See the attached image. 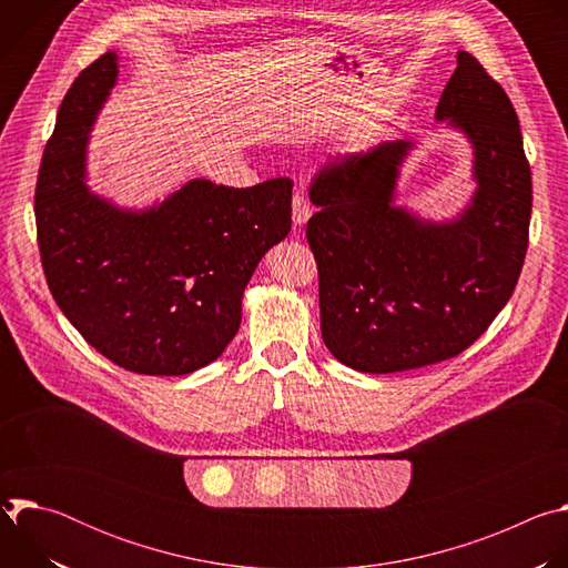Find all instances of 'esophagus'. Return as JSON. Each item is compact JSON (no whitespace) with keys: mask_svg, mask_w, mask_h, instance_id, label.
<instances>
[{"mask_svg":"<svg viewBox=\"0 0 568 568\" xmlns=\"http://www.w3.org/2000/svg\"><path fill=\"white\" fill-rule=\"evenodd\" d=\"M312 215V209H310V202L303 197V193H301V189L294 193V197H292V220H294V224H305L307 222V217Z\"/></svg>","mask_w":568,"mask_h":568,"instance_id":"obj_1","label":"esophagus"}]
</instances>
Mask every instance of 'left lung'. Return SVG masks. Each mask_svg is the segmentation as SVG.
Wrapping results in <instances>:
<instances>
[{
	"mask_svg": "<svg viewBox=\"0 0 568 568\" xmlns=\"http://www.w3.org/2000/svg\"><path fill=\"white\" fill-rule=\"evenodd\" d=\"M436 119L467 134L476 193L452 222H425L393 204L409 141L335 156L312 184L318 211L305 237L318 270L321 335L362 373L436 364L471 346L519 281L532 209L530 166L517 112L467 51Z\"/></svg>",
	"mask_w": 568,
	"mask_h": 568,
	"instance_id": "left-lung-1",
	"label": "left lung"
}]
</instances>
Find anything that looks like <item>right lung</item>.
<instances>
[{
    "label": "right lung",
    "instance_id": "1",
    "mask_svg": "<svg viewBox=\"0 0 568 568\" xmlns=\"http://www.w3.org/2000/svg\"><path fill=\"white\" fill-rule=\"evenodd\" d=\"M116 62L108 51L80 71L58 110L36 184L42 270L62 314L103 357L139 375H186L235 337L242 292L292 229L294 182L193 180L139 213L92 195L85 148Z\"/></svg>",
    "mask_w": 568,
    "mask_h": 568
}]
</instances>
